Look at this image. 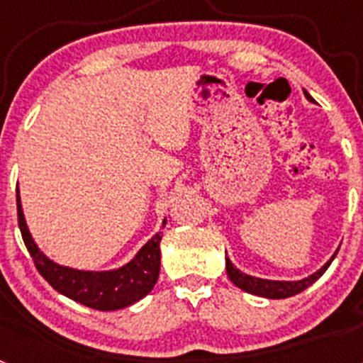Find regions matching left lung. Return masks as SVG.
I'll list each match as a JSON object with an SVG mask.
<instances>
[{"label": "left lung", "instance_id": "8db88e82", "mask_svg": "<svg viewBox=\"0 0 363 363\" xmlns=\"http://www.w3.org/2000/svg\"><path fill=\"white\" fill-rule=\"evenodd\" d=\"M303 94H306V98L309 99V101H313V98H311L306 91H303ZM336 252L331 256V259H329V262H327L322 269H318V271L313 272L311 277L303 278V280H298V281H277V280H264V278L249 277V274H245V272H242L240 269L234 267L233 262H230V259L225 256L227 277H229V280L233 281L236 287H240V289L245 291V293L256 294V296L271 298V300H281V298L294 296V294L301 293V291H306L309 285H313L314 281L318 280L323 272L327 271V267L331 265V262L335 259Z\"/></svg>", "mask_w": 363, "mask_h": 363}]
</instances>
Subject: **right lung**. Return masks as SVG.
I'll use <instances>...</instances> for the list:
<instances>
[{"mask_svg":"<svg viewBox=\"0 0 363 363\" xmlns=\"http://www.w3.org/2000/svg\"><path fill=\"white\" fill-rule=\"evenodd\" d=\"M18 201V223L23 242L30 252L38 272L52 285L54 289L70 300L83 303L96 311H118L133 306L152 291L160 274V242L162 233H156L138 255L120 269L112 271H78L72 267L54 264L34 243L25 221L19 191H16ZM165 225V220H163Z\"/></svg>","mask_w":363,"mask_h":363,"instance_id":"add662e5","label":"right lung"}]
</instances>
